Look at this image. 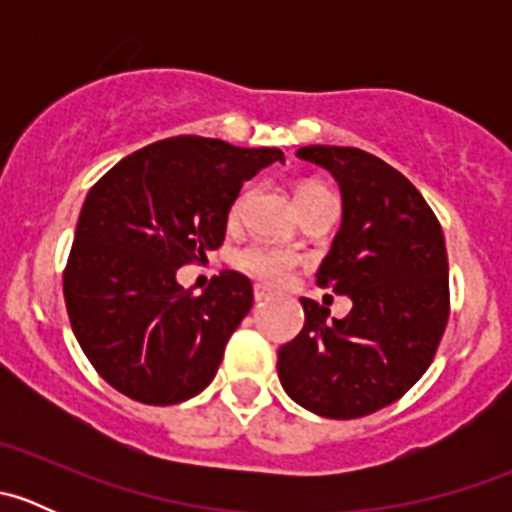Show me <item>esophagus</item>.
Instances as JSON below:
<instances>
[{"instance_id": "obj_1", "label": "esophagus", "mask_w": 512, "mask_h": 512, "mask_svg": "<svg viewBox=\"0 0 512 512\" xmlns=\"http://www.w3.org/2000/svg\"><path fill=\"white\" fill-rule=\"evenodd\" d=\"M272 297V292L267 287H260L255 285V302H267V299Z\"/></svg>"}]
</instances>
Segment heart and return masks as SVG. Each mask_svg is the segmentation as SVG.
I'll list each match as a JSON object with an SVG mask.
<instances>
[{
	"label": "heart",
	"instance_id": "heart-1",
	"mask_svg": "<svg viewBox=\"0 0 512 512\" xmlns=\"http://www.w3.org/2000/svg\"><path fill=\"white\" fill-rule=\"evenodd\" d=\"M322 193H329V190L317 183H304L297 188V203L302 205L307 203L309 198ZM245 205H247V190L237 195L235 203L230 205L227 220H230V223H237V220L242 218V213H245ZM232 262H235L237 270L250 275L252 280L270 287H282L287 285L289 277H292V270L297 267L299 257L297 252L285 250V247H272V245H260V242H255V245H247L242 247V250H237L235 257H232Z\"/></svg>",
	"mask_w": 512,
	"mask_h": 512
}]
</instances>
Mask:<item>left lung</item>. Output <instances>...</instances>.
I'll return each mask as SVG.
<instances>
[{
  "instance_id": "obj_1",
  "label": "left lung",
  "mask_w": 512,
  "mask_h": 512,
  "mask_svg": "<svg viewBox=\"0 0 512 512\" xmlns=\"http://www.w3.org/2000/svg\"><path fill=\"white\" fill-rule=\"evenodd\" d=\"M334 175L342 227L317 285L352 299L329 309L302 297L304 327L277 352L289 399L324 418H361L394 404L431 366L446 332L448 255L433 210L406 175L359 148L304 146Z\"/></svg>"
}]
</instances>
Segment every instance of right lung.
I'll return each mask as SVG.
<instances>
[{
	"instance_id": "1",
	"label": "right lung",
	"mask_w": 512,
	"mask_h": 512,
	"mask_svg": "<svg viewBox=\"0 0 512 512\" xmlns=\"http://www.w3.org/2000/svg\"><path fill=\"white\" fill-rule=\"evenodd\" d=\"M280 148L175 136L113 165L89 190L64 270L71 329L103 381L151 406L213 381L252 307L245 275L223 270L200 294L175 280L225 240L230 205Z\"/></svg>"
}]
</instances>
